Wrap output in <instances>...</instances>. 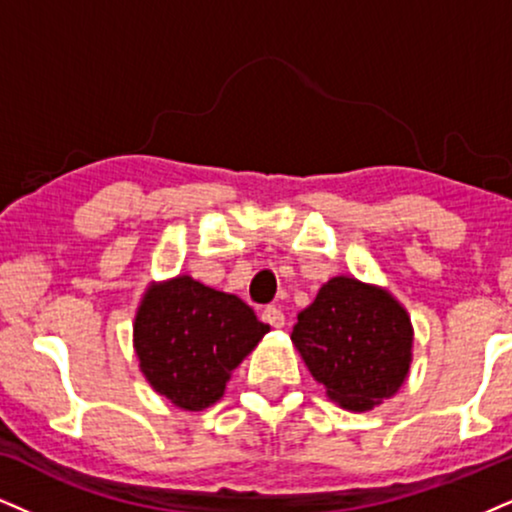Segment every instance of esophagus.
<instances>
[{
    "label": "esophagus",
    "mask_w": 512,
    "mask_h": 512,
    "mask_svg": "<svg viewBox=\"0 0 512 512\" xmlns=\"http://www.w3.org/2000/svg\"><path fill=\"white\" fill-rule=\"evenodd\" d=\"M261 320L263 323H268L270 327H282L285 325V313H282L277 306H266L261 311Z\"/></svg>",
    "instance_id": "34e87169"
}]
</instances>
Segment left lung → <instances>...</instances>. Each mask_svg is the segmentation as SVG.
Wrapping results in <instances>:
<instances>
[{"instance_id": "1", "label": "left lung", "mask_w": 512, "mask_h": 512, "mask_svg": "<svg viewBox=\"0 0 512 512\" xmlns=\"http://www.w3.org/2000/svg\"><path fill=\"white\" fill-rule=\"evenodd\" d=\"M292 342L327 396L346 410H372L406 382L413 325L387 289L332 277L299 313Z\"/></svg>"}]
</instances>
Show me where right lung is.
Here are the masks:
<instances>
[{
    "label": "right lung",
    "mask_w": 512,
    "mask_h": 512,
    "mask_svg": "<svg viewBox=\"0 0 512 512\" xmlns=\"http://www.w3.org/2000/svg\"><path fill=\"white\" fill-rule=\"evenodd\" d=\"M268 330L239 296L178 275L142 296L132 342L154 391L182 410H204Z\"/></svg>",
    "instance_id": "1"
}]
</instances>
